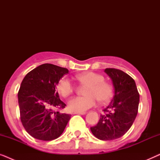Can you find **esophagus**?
<instances>
[{
  "label": "esophagus",
  "instance_id": "obj_1",
  "mask_svg": "<svg viewBox=\"0 0 160 160\" xmlns=\"http://www.w3.org/2000/svg\"><path fill=\"white\" fill-rule=\"evenodd\" d=\"M86 113V112H73V114H81V115H84Z\"/></svg>",
  "mask_w": 160,
  "mask_h": 160
}]
</instances>
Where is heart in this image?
<instances>
[{
    "instance_id": "1",
    "label": "heart",
    "mask_w": 160,
    "mask_h": 160,
    "mask_svg": "<svg viewBox=\"0 0 160 160\" xmlns=\"http://www.w3.org/2000/svg\"><path fill=\"white\" fill-rule=\"evenodd\" d=\"M78 82L87 85L86 96H76L69 100L68 106L73 112H84L95 106L97 100L100 102H108L112 97L113 89L109 83L105 82L103 76L94 72H86L76 76ZM57 89L62 97H68L74 90V85L69 78L62 77L57 84Z\"/></svg>"
}]
</instances>
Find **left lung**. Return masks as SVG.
I'll list each match as a JSON object with an SVG mask.
<instances>
[{
	"instance_id": "left-lung-1",
	"label": "left lung",
	"mask_w": 160,
	"mask_h": 160,
	"mask_svg": "<svg viewBox=\"0 0 160 160\" xmlns=\"http://www.w3.org/2000/svg\"><path fill=\"white\" fill-rule=\"evenodd\" d=\"M114 89L113 99L103 109L98 123L91 127L92 134L102 141H112L123 136L136 117L139 93L133 78L121 70L106 68Z\"/></svg>"
}]
</instances>
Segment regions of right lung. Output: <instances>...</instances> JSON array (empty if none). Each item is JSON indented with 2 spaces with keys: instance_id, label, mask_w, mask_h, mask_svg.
<instances>
[{
  "instance_id": "obj_1",
  "label": "right lung",
  "mask_w": 160,
  "mask_h": 160,
  "mask_svg": "<svg viewBox=\"0 0 160 160\" xmlns=\"http://www.w3.org/2000/svg\"><path fill=\"white\" fill-rule=\"evenodd\" d=\"M68 70L45 63L30 71L23 78L18 92L22 124L28 134L41 141H52L64 131L71 115L53 111L65 105L56 86Z\"/></svg>"
}]
</instances>
